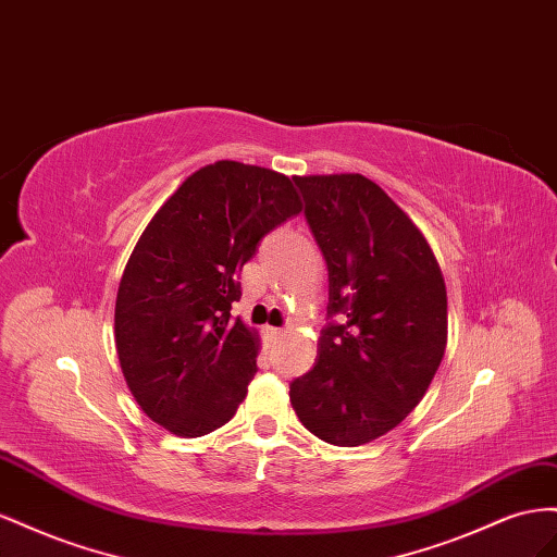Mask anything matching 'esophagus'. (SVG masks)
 <instances>
[{"label": "esophagus", "instance_id": "1", "mask_svg": "<svg viewBox=\"0 0 557 557\" xmlns=\"http://www.w3.org/2000/svg\"><path fill=\"white\" fill-rule=\"evenodd\" d=\"M263 333H265V338H280L282 336V329H277V326H263Z\"/></svg>", "mask_w": 557, "mask_h": 557}]
</instances>
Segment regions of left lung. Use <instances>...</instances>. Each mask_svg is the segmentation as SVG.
Listing matches in <instances>:
<instances>
[{
  "label": "left lung",
  "mask_w": 557,
  "mask_h": 557,
  "mask_svg": "<svg viewBox=\"0 0 557 557\" xmlns=\"http://www.w3.org/2000/svg\"><path fill=\"white\" fill-rule=\"evenodd\" d=\"M329 268L314 367L289 385L308 432L363 446L416 408L448 343V296L422 231L363 174L294 177Z\"/></svg>",
  "instance_id": "left-lung-1"
}]
</instances>
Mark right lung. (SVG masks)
Wrapping results in <instances>:
<instances>
[{
    "instance_id": "add662e5",
    "label": "right lung",
    "mask_w": 557,
    "mask_h": 557,
    "mask_svg": "<svg viewBox=\"0 0 557 557\" xmlns=\"http://www.w3.org/2000/svg\"><path fill=\"white\" fill-rule=\"evenodd\" d=\"M304 205L287 174L216 161L153 214L125 263L114 333L135 401L168 432L196 438L226 424L257 373L259 336L231 306L261 237Z\"/></svg>"
}]
</instances>
